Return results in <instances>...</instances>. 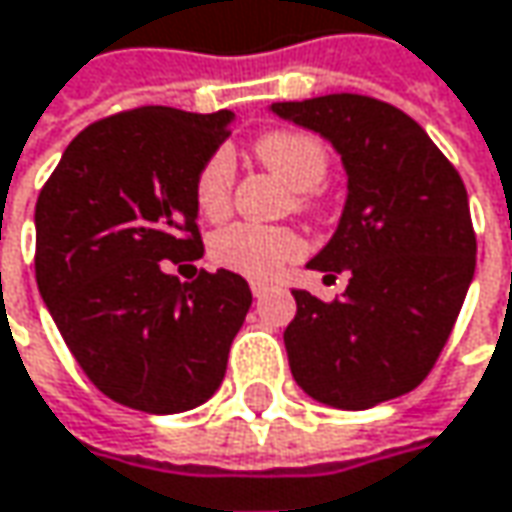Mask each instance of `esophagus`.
Masks as SVG:
<instances>
[{"mask_svg": "<svg viewBox=\"0 0 512 512\" xmlns=\"http://www.w3.org/2000/svg\"><path fill=\"white\" fill-rule=\"evenodd\" d=\"M269 289H272V286L263 284V281H252V295H255V298H263V295H266Z\"/></svg>", "mask_w": 512, "mask_h": 512, "instance_id": "34e87169", "label": "esophagus"}]
</instances>
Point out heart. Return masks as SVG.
<instances>
[{
  "mask_svg": "<svg viewBox=\"0 0 512 512\" xmlns=\"http://www.w3.org/2000/svg\"><path fill=\"white\" fill-rule=\"evenodd\" d=\"M255 156L260 165L278 173L292 191H298V205L310 208L313 191L327 179L330 153L310 133L301 130H275L255 141ZM234 159L228 150L211 153L194 179L196 211L208 220L226 217L231 208L234 188ZM304 252L301 237L284 226H255V223H234L211 237V260L240 272L246 278H275L286 263Z\"/></svg>",
  "mask_w": 512,
  "mask_h": 512,
  "instance_id": "1",
  "label": "heart"
}]
</instances>
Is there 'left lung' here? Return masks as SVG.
<instances>
[{
	"instance_id": "8db88e82",
	"label": "left lung",
	"mask_w": 512,
	"mask_h": 512,
	"mask_svg": "<svg viewBox=\"0 0 512 512\" xmlns=\"http://www.w3.org/2000/svg\"><path fill=\"white\" fill-rule=\"evenodd\" d=\"M324 136L347 170L330 243L307 266L350 275L336 301L292 289L289 371L318 403L347 411L414 391L449 342L475 275V231L452 162L403 109L368 95L272 104Z\"/></svg>"
}]
</instances>
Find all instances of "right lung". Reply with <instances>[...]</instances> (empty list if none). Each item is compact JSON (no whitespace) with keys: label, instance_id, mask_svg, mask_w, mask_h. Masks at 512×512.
I'll list each match as a JSON object with an SVG mask.
<instances>
[{"label":"right lung","instance_id":"obj_1","mask_svg":"<svg viewBox=\"0 0 512 512\" xmlns=\"http://www.w3.org/2000/svg\"><path fill=\"white\" fill-rule=\"evenodd\" d=\"M231 112L138 106L72 138L40 191L37 286L63 342L109 400L147 414L202 406L252 307L249 284L170 263L202 257L194 179Z\"/></svg>","mask_w":512,"mask_h":512}]
</instances>
